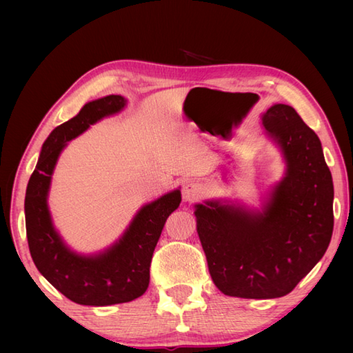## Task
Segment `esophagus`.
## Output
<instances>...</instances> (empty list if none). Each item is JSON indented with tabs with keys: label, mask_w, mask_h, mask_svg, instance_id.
I'll return each instance as SVG.
<instances>
[{
	"label": "esophagus",
	"mask_w": 353,
	"mask_h": 353,
	"mask_svg": "<svg viewBox=\"0 0 353 353\" xmlns=\"http://www.w3.org/2000/svg\"><path fill=\"white\" fill-rule=\"evenodd\" d=\"M201 194H203V188L197 182H186L182 186V199L188 203L197 201L201 197Z\"/></svg>",
	"instance_id": "obj_1"
}]
</instances>
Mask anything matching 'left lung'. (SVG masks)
<instances>
[{
  "mask_svg": "<svg viewBox=\"0 0 353 353\" xmlns=\"http://www.w3.org/2000/svg\"><path fill=\"white\" fill-rule=\"evenodd\" d=\"M261 124L285 162L261 211L229 200L194 206L209 273L232 297L287 296L323 258L334 229L332 176L316 132L287 104H273Z\"/></svg>",
  "mask_w": 353,
  "mask_h": 353,
  "instance_id": "left-lung-1",
  "label": "left lung"
}]
</instances>
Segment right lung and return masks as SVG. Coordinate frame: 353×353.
I'll return each instance as SVG.
<instances>
[{"label": "right lung", "mask_w": 353, "mask_h": 353, "mask_svg": "<svg viewBox=\"0 0 353 353\" xmlns=\"http://www.w3.org/2000/svg\"><path fill=\"white\" fill-rule=\"evenodd\" d=\"M127 100L108 95L86 103L79 114L45 139L26 192V228L34 265L52 287L79 305L108 306L138 299L150 282V264L163 224L182 201L181 190L142 206L129 228L103 252L81 254L59 235L48 209L51 176L68 142L104 117L121 112Z\"/></svg>", "instance_id": "add662e5"}]
</instances>
